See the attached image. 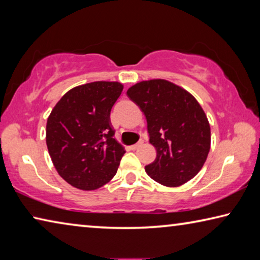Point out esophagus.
I'll return each instance as SVG.
<instances>
[{
    "instance_id": "34e87169",
    "label": "esophagus",
    "mask_w": 260,
    "mask_h": 260,
    "mask_svg": "<svg viewBox=\"0 0 260 260\" xmlns=\"http://www.w3.org/2000/svg\"><path fill=\"white\" fill-rule=\"evenodd\" d=\"M142 144H143V141H140V142H138L136 144H133V146H131L129 148L132 149V150H136V149L140 148Z\"/></svg>"
}]
</instances>
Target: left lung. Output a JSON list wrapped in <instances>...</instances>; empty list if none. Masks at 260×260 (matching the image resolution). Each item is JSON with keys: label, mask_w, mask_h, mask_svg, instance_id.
Masks as SVG:
<instances>
[{"label": "left lung", "mask_w": 260, "mask_h": 260, "mask_svg": "<svg viewBox=\"0 0 260 260\" xmlns=\"http://www.w3.org/2000/svg\"><path fill=\"white\" fill-rule=\"evenodd\" d=\"M142 110L157 156L146 172L166 187H179L200 172L208 158L211 129L193 96L164 79L140 81L127 90Z\"/></svg>", "instance_id": "1"}]
</instances>
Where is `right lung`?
Wrapping results in <instances>:
<instances>
[{
    "instance_id": "1",
    "label": "right lung",
    "mask_w": 260,
    "mask_h": 260,
    "mask_svg": "<svg viewBox=\"0 0 260 260\" xmlns=\"http://www.w3.org/2000/svg\"><path fill=\"white\" fill-rule=\"evenodd\" d=\"M124 86L94 81L64 94L47 120L46 142L55 169L81 190H95L117 173L125 148L114 139L110 112Z\"/></svg>"
}]
</instances>
